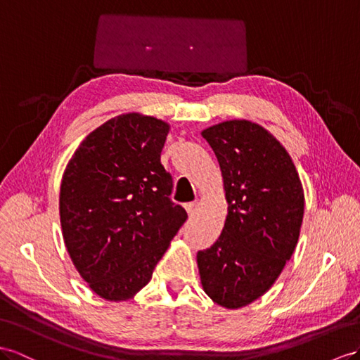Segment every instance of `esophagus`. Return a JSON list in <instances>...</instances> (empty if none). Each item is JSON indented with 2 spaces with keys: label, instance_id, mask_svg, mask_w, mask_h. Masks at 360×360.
I'll return each mask as SVG.
<instances>
[{
  "label": "esophagus",
  "instance_id": "34e87169",
  "mask_svg": "<svg viewBox=\"0 0 360 360\" xmlns=\"http://www.w3.org/2000/svg\"><path fill=\"white\" fill-rule=\"evenodd\" d=\"M186 210H187L188 216H190V217H193V216L196 214V211H198V204H195V202H190V204H187V205H186Z\"/></svg>",
  "mask_w": 360,
  "mask_h": 360
}]
</instances>
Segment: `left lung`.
<instances>
[{"mask_svg":"<svg viewBox=\"0 0 360 360\" xmlns=\"http://www.w3.org/2000/svg\"><path fill=\"white\" fill-rule=\"evenodd\" d=\"M224 179L228 214L216 243L198 252L202 289L240 309L268 292L297 248L304 190L288 150L260 124L228 120L202 131Z\"/></svg>","mask_w":360,"mask_h":360,"instance_id":"1","label":"left lung"}]
</instances>
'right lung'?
<instances>
[{
    "instance_id": "1",
    "label": "right lung",
    "mask_w": 360,
    "mask_h": 360,
    "mask_svg": "<svg viewBox=\"0 0 360 360\" xmlns=\"http://www.w3.org/2000/svg\"><path fill=\"white\" fill-rule=\"evenodd\" d=\"M169 131L150 115H117L80 143L63 172V242L100 298H134L187 220L169 198L172 176L161 164Z\"/></svg>"
}]
</instances>
